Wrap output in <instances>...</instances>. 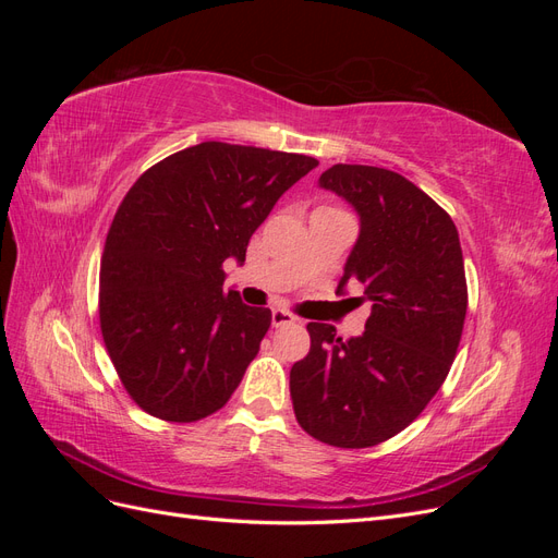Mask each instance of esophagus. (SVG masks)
Here are the masks:
<instances>
[{"label":"esophagus","mask_w":558,"mask_h":558,"mask_svg":"<svg viewBox=\"0 0 558 558\" xmlns=\"http://www.w3.org/2000/svg\"><path fill=\"white\" fill-rule=\"evenodd\" d=\"M293 320H295V316H293V314L283 312V310H272V326H275V328L289 326V324H293Z\"/></svg>","instance_id":"obj_1"}]
</instances>
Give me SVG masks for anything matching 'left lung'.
Listing matches in <instances>:
<instances>
[{
	"instance_id": "left-lung-1",
	"label": "left lung",
	"mask_w": 558,
	"mask_h": 558,
	"mask_svg": "<svg viewBox=\"0 0 558 558\" xmlns=\"http://www.w3.org/2000/svg\"><path fill=\"white\" fill-rule=\"evenodd\" d=\"M318 185L361 218L337 293L365 286L373 314L359 337L307 324L312 347L291 367L298 424L316 440L375 447L408 428L440 391L468 310L463 253L449 214L404 177L332 165Z\"/></svg>"
}]
</instances>
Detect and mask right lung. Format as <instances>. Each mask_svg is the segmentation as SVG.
<instances>
[{
  "label": "right lung",
  "mask_w": 558,
  "mask_h": 558,
  "mask_svg": "<svg viewBox=\"0 0 558 558\" xmlns=\"http://www.w3.org/2000/svg\"><path fill=\"white\" fill-rule=\"evenodd\" d=\"M316 158L202 142L134 181L107 234L99 326L125 391L150 416L199 421L256 359L272 312L223 291V263Z\"/></svg>",
  "instance_id": "obj_1"
}]
</instances>
